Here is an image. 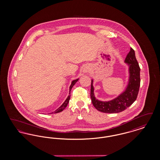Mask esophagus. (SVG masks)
Listing matches in <instances>:
<instances>
[{"mask_svg": "<svg viewBox=\"0 0 160 160\" xmlns=\"http://www.w3.org/2000/svg\"><path fill=\"white\" fill-rule=\"evenodd\" d=\"M87 71H88V70H87Z\"/></svg>", "mask_w": 160, "mask_h": 160, "instance_id": "34e87169", "label": "esophagus"}]
</instances>
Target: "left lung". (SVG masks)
<instances>
[{"instance_id":"obj_1","label":"left lung","mask_w":160,"mask_h":160,"mask_svg":"<svg viewBox=\"0 0 160 160\" xmlns=\"http://www.w3.org/2000/svg\"><path fill=\"white\" fill-rule=\"evenodd\" d=\"M125 62L129 66V80L125 91L118 97L108 101L96 99L94 95L93 80H92L91 98L93 106L99 112L107 113H117L129 107L137 99L140 85V68L136 58L135 52L131 48Z\"/></svg>"}]
</instances>
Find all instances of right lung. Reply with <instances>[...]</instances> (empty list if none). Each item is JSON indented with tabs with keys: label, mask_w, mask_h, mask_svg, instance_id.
Instances as JSON below:
<instances>
[{
	"label": "right lung",
	"mask_w": 160,
	"mask_h": 160,
	"mask_svg": "<svg viewBox=\"0 0 160 160\" xmlns=\"http://www.w3.org/2000/svg\"><path fill=\"white\" fill-rule=\"evenodd\" d=\"M78 80V79H76V80H73L72 82V83H71V86H70V87H69V95L68 97H67V98L66 99V100L65 101V102L62 104V106H61L60 107H59L56 110H55L54 112H52V113H50V114H52V113H59V112H61L62 111H63L65 108V107L67 106V105H68V104L69 101V99H70V97H71V89H72V88L73 87V86L77 82Z\"/></svg>",
	"instance_id": "1"
}]
</instances>
